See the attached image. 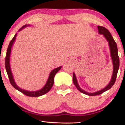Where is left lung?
<instances>
[{"label":"left lung","mask_w":125,"mask_h":125,"mask_svg":"<svg viewBox=\"0 0 125 125\" xmlns=\"http://www.w3.org/2000/svg\"><path fill=\"white\" fill-rule=\"evenodd\" d=\"M97 29H98L99 33L100 35H103L104 37L105 38L107 41L108 42L109 46L110 48V56H111V58L112 59V63H113V74L112 76L111 80H110L109 83L103 89L99 90V91L96 92L94 93H89L86 92L85 90H83L79 87L78 83H77V81L76 79V77L75 74L73 73V82L75 86L76 87L77 90L80 91L81 92L83 93V94H87L89 96H96L100 94L106 92V90L110 89L113 85L115 83L116 79L117 77V72H118L119 67V58L118 56V52H117V44L115 42V40L113 39L111 33L107 29L103 26H97Z\"/></svg>","instance_id":"obj_1"}]
</instances>
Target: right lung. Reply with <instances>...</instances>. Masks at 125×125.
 <instances>
[{"mask_svg":"<svg viewBox=\"0 0 125 125\" xmlns=\"http://www.w3.org/2000/svg\"><path fill=\"white\" fill-rule=\"evenodd\" d=\"M29 25H26L23 26V27L20 29L19 30V31H21L23 29L26 28V27L28 26ZM17 36V33L15 35V36L13 37V38L11 40V41L10 42L9 44V46L7 49V52H6V58H5V67L7 73H8L9 79V81L10 82V83L13 86V87L14 88H15L16 89L19 90V92L25 95L28 96H31V97H37V96H40L43 95V94H46V93H48L50 90L51 89L52 87L53 86V84L54 83V77L55 76L56 73L58 72L61 69L62 66L58 67L57 68L54 69L51 72V73L49 74V76L48 77V79L46 83L45 84V85L41 89L37 90V91H28V90H26L22 89L20 88L16 84L15 80H14L13 77V74L11 71L10 69V53H11V50H12V47L13 44L14 42H15L16 39V37Z\"/></svg>","mask_w":125,"mask_h":125,"instance_id":"obj_1","label":"right lung"}]
</instances>
